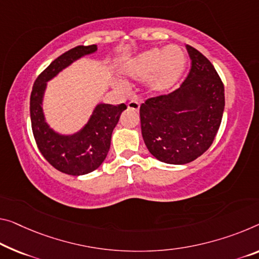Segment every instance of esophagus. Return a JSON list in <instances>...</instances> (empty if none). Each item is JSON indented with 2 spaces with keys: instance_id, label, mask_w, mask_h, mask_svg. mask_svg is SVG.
<instances>
[{
  "instance_id": "obj_1",
  "label": "esophagus",
  "mask_w": 259,
  "mask_h": 259,
  "mask_svg": "<svg viewBox=\"0 0 259 259\" xmlns=\"http://www.w3.org/2000/svg\"><path fill=\"white\" fill-rule=\"evenodd\" d=\"M127 107H128L130 110L139 111V109H140V103H139L138 101H135V99H132V101L128 102V104H127Z\"/></svg>"
}]
</instances>
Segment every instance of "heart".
<instances>
[{"label":"heart","instance_id":"b5f03b06","mask_svg":"<svg viewBox=\"0 0 259 259\" xmlns=\"http://www.w3.org/2000/svg\"><path fill=\"white\" fill-rule=\"evenodd\" d=\"M186 67V54L180 46L143 52L125 67V73L138 81L148 79L149 89L155 94H165L180 81Z\"/></svg>","mask_w":259,"mask_h":259}]
</instances>
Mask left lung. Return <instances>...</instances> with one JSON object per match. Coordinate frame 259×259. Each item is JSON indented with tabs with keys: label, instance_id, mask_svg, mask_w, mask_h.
Segmentation results:
<instances>
[{
	"label": "left lung",
	"instance_id": "8db88e82",
	"mask_svg": "<svg viewBox=\"0 0 259 259\" xmlns=\"http://www.w3.org/2000/svg\"><path fill=\"white\" fill-rule=\"evenodd\" d=\"M186 50L191 69L180 88L140 106L143 141L154 157L168 164H186L204 154L225 109L224 83L214 66L192 46Z\"/></svg>",
	"mask_w": 259,
	"mask_h": 259
}]
</instances>
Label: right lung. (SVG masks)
Segmentation results:
<instances>
[{
    "instance_id": "add662e5",
    "label": "right lung",
    "mask_w": 259,
    "mask_h": 259,
    "mask_svg": "<svg viewBox=\"0 0 259 259\" xmlns=\"http://www.w3.org/2000/svg\"><path fill=\"white\" fill-rule=\"evenodd\" d=\"M97 45L76 46L67 51L47 67L34 81L30 97L31 126L42 156L63 174L79 176L96 170L109 153L111 137L120 114L127 106L98 104L85 126L77 133L62 135L52 130L42 112V97L50 79L75 60L94 53Z\"/></svg>"
}]
</instances>
